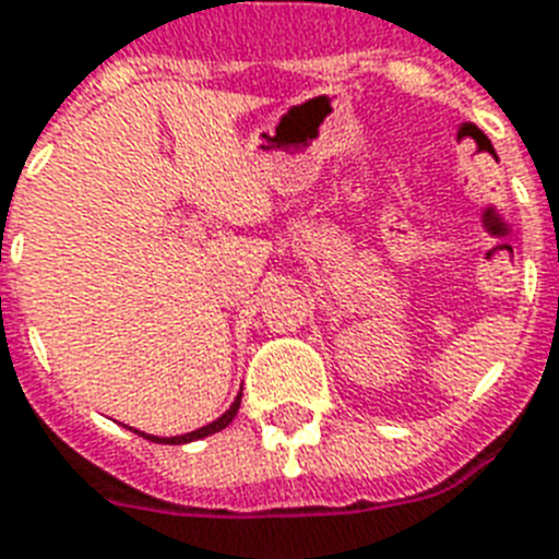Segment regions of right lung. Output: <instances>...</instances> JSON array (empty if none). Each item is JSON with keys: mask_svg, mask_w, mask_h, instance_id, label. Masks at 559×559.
<instances>
[{"mask_svg": "<svg viewBox=\"0 0 559 559\" xmlns=\"http://www.w3.org/2000/svg\"><path fill=\"white\" fill-rule=\"evenodd\" d=\"M238 407H240V393H238V399H235V402H233V407H229V411H226L224 416H221V419L209 421V425H203V428L192 430V433H183V437H148V433H140V430H134V433H140V437L152 439V442H163V444H183V442H194V439L212 437V433H217V430H224L226 425H229V421L235 419V413H238Z\"/></svg>", "mask_w": 559, "mask_h": 559, "instance_id": "add662e5", "label": "right lung"}]
</instances>
